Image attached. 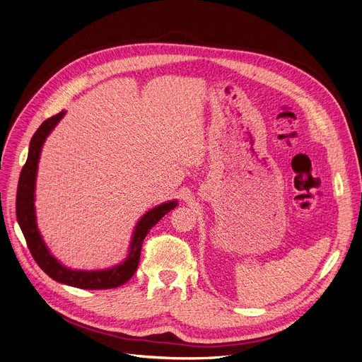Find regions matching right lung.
<instances>
[{"instance_id":"right-lung-1","label":"right lung","mask_w":362,"mask_h":362,"mask_svg":"<svg viewBox=\"0 0 362 362\" xmlns=\"http://www.w3.org/2000/svg\"><path fill=\"white\" fill-rule=\"evenodd\" d=\"M64 115H66V111H61L59 114L42 122L30 140L28 160L23 169H21L18 185H17V197H16L17 222L20 225L21 232H23L35 262L54 281L69 286L80 288V289L117 288L124 285L125 282H129L133 278V274L136 273L139 266L143 240L146 238L148 230H151L168 214V211H171L174 207L178 206V202L177 200L166 202L146 211V214L139 219L133 230V238L130 243L129 254H127L124 262L118 263L117 266H112L110 269H102V270H76L59 263L48 250L45 241L42 240V235L37 229L36 210H35V189H36L37 163L42 152V146H44L47 137L55 129V125L64 118Z\"/></svg>"}]
</instances>
